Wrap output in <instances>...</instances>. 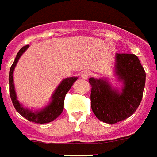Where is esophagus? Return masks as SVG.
Listing matches in <instances>:
<instances>
[{
	"label": "esophagus",
	"instance_id": "esophagus-1",
	"mask_svg": "<svg viewBox=\"0 0 157 157\" xmlns=\"http://www.w3.org/2000/svg\"><path fill=\"white\" fill-rule=\"evenodd\" d=\"M90 73L87 71H82V74H81L82 78H83V79H87L88 78L90 77Z\"/></svg>",
	"mask_w": 157,
	"mask_h": 157
}]
</instances>
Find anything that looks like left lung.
Instances as JSON below:
<instances>
[{"instance_id": "1", "label": "left lung", "mask_w": 157, "mask_h": 157, "mask_svg": "<svg viewBox=\"0 0 157 157\" xmlns=\"http://www.w3.org/2000/svg\"><path fill=\"white\" fill-rule=\"evenodd\" d=\"M114 75L122 82L120 90L107 78H90L91 109L98 119L109 124L126 120L139 107L145 86L146 74L136 55L116 54Z\"/></svg>"}]
</instances>
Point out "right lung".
<instances>
[{
    "instance_id": "add662e5",
    "label": "right lung",
    "mask_w": 157,
    "mask_h": 157,
    "mask_svg": "<svg viewBox=\"0 0 157 157\" xmlns=\"http://www.w3.org/2000/svg\"><path fill=\"white\" fill-rule=\"evenodd\" d=\"M28 48H29V45L24 46L19 50L13 63L10 67V76H9L10 97H11L12 102L15 109L21 116H22L30 122L36 123V124H47L56 120L62 114L63 107H64L63 106H64L65 96L69 91L72 85L75 83V82L78 79V77H70L64 78L53 93L50 103L42 107L41 109L32 110L28 107H24V106L18 101L17 97L13 83V71L21 56L25 52V50Z\"/></svg>"
}]
</instances>
